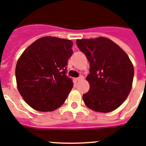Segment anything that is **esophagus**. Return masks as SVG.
<instances>
[{
  "label": "esophagus",
  "mask_w": 146,
  "mask_h": 146,
  "mask_svg": "<svg viewBox=\"0 0 146 146\" xmlns=\"http://www.w3.org/2000/svg\"><path fill=\"white\" fill-rule=\"evenodd\" d=\"M76 80H77L78 82H80V81H82V80H84V77H83L82 76H80V77H78L77 79H76Z\"/></svg>",
  "instance_id": "34e87169"
}]
</instances>
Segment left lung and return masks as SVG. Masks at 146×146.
<instances>
[{"label":"left lung","mask_w":146,"mask_h":146,"mask_svg":"<svg viewBox=\"0 0 146 146\" xmlns=\"http://www.w3.org/2000/svg\"><path fill=\"white\" fill-rule=\"evenodd\" d=\"M90 70L86 80L90 89L82 96L85 104L96 112L108 113L119 108L131 91L134 67L119 45L109 38L78 39Z\"/></svg>","instance_id":"1"}]
</instances>
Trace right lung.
Wrapping results in <instances>:
<instances>
[{"mask_svg":"<svg viewBox=\"0 0 146 146\" xmlns=\"http://www.w3.org/2000/svg\"><path fill=\"white\" fill-rule=\"evenodd\" d=\"M73 44L70 40L45 36L19 57L15 71L17 89L31 108L48 112L63 105L73 86L66 76Z\"/></svg>","mask_w":146,"mask_h":146,"instance_id":"obj_1","label":"right lung"}]
</instances>
